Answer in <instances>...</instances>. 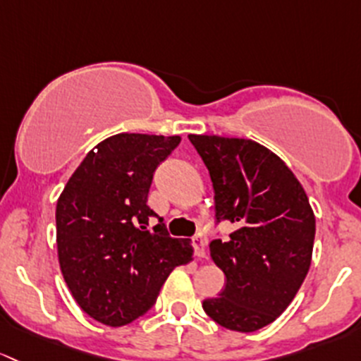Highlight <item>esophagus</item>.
<instances>
[{
  "label": "esophagus",
  "instance_id": "1",
  "mask_svg": "<svg viewBox=\"0 0 361 361\" xmlns=\"http://www.w3.org/2000/svg\"><path fill=\"white\" fill-rule=\"evenodd\" d=\"M192 247H195L196 257H205V248H207V240L203 236H195L192 238Z\"/></svg>",
  "mask_w": 361,
  "mask_h": 361
}]
</instances>
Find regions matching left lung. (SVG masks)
I'll use <instances>...</instances> for the list:
<instances>
[{
    "instance_id": "left-lung-1",
    "label": "left lung",
    "mask_w": 361,
    "mask_h": 361,
    "mask_svg": "<svg viewBox=\"0 0 361 361\" xmlns=\"http://www.w3.org/2000/svg\"><path fill=\"white\" fill-rule=\"evenodd\" d=\"M189 140L210 173L215 226H236L228 240L210 241L226 287L203 310L221 326L255 332L287 310L310 271L317 231L310 200L292 170L254 140Z\"/></svg>"
}]
</instances>
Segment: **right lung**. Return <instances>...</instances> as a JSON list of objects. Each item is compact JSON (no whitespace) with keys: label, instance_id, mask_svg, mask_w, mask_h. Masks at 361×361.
<instances>
[{"label":"right lung","instance_id":"obj_1","mask_svg":"<svg viewBox=\"0 0 361 361\" xmlns=\"http://www.w3.org/2000/svg\"><path fill=\"white\" fill-rule=\"evenodd\" d=\"M179 135L120 133L90 151L55 210L62 276L81 310L121 326L146 314L173 267L189 262V240L173 238L147 205L161 161ZM159 224L149 231L150 219Z\"/></svg>","mask_w":361,"mask_h":361}]
</instances>
